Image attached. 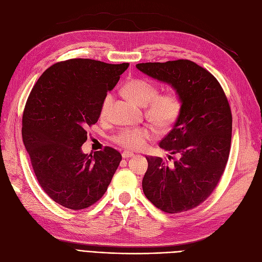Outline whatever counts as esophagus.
<instances>
[{
	"label": "esophagus",
	"instance_id": "34e87169",
	"mask_svg": "<svg viewBox=\"0 0 262 262\" xmlns=\"http://www.w3.org/2000/svg\"><path fill=\"white\" fill-rule=\"evenodd\" d=\"M132 156H134V154L131 152H128V150H124V152L122 153V158H129Z\"/></svg>",
	"mask_w": 262,
	"mask_h": 262
}]
</instances>
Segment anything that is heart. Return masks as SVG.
Returning <instances> with one entry per match:
<instances>
[{"label":"heart","instance_id":"1","mask_svg":"<svg viewBox=\"0 0 262 262\" xmlns=\"http://www.w3.org/2000/svg\"><path fill=\"white\" fill-rule=\"evenodd\" d=\"M123 91L126 96L137 104L145 107V117L158 131H167L175 124L181 114L182 100L176 91L158 94V87L143 78H132ZM114 101L112 94H107L100 106V118L107 119ZM155 138V130L149 125L134 126L119 130L113 141L119 146L129 150L143 149Z\"/></svg>","mask_w":262,"mask_h":262}]
</instances>
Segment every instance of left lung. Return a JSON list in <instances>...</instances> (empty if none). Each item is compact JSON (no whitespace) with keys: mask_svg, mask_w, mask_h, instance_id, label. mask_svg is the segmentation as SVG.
I'll list each match as a JSON object with an SVG mask.
<instances>
[{"mask_svg":"<svg viewBox=\"0 0 262 262\" xmlns=\"http://www.w3.org/2000/svg\"><path fill=\"white\" fill-rule=\"evenodd\" d=\"M137 68L170 84L182 100L177 122L160 143L179 157L169 155L172 164L146 157L143 192L163 212L192 210L211 195L226 167L233 122L227 97L216 78L190 60L139 63Z\"/></svg>","mask_w":262,"mask_h":262,"instance_id":"obj_1","label":"left lung"}]
</instances>
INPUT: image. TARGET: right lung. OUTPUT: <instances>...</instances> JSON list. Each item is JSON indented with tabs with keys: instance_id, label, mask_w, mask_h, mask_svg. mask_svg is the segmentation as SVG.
Returning a JSON list of instances; mask_svg holds the SVG:
<instances>
[{
	"instance_id": "obj_1",
	"label": "right lung",
	"mask_w": 262,
	"mask_h": 262,
	"mask_svg": "<svg viewBox=\"0 0 262 262\" xmlns=\"http://www.w3.org/2000/svg\"><path fill=\"white\" fill-rule=\"evenodd\" d=\"M129 63L92 59L54 63L38 78L23 114V142L39 185L71 210L90 208L104 195L122 157L106 146L83 154L87 126L98 121L100 106Z\"/></svg>"
}]
</instances>
